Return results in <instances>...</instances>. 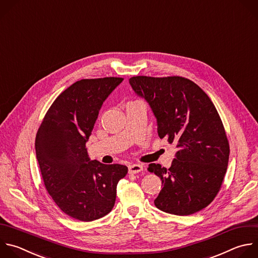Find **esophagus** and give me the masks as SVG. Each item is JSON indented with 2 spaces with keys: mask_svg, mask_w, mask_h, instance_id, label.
Listing matches in <instances>:
<instances>
[{
  "mask_svg": "<svg viewBox=\"0 0 258 258\" xmlns=\"http://www.w3.org/2000/svg\"><path fill=\"white\" fill-rule=\"evenodd\" d=\"M143 170H144V167L140 164H133V165L128 166V173H131V174H137Z\"/></svg>",
  "mask_w": 258,
  "mask_h": 258,
  "instance_id": "1",
  "label": "esophagus"
}]
</instances>
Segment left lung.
Wrapping results in <instances>:
<instances>
[{
  "label": "left lung",
  "instance_id": "left-lung-1",
  "mask_svg": "<svg viewBox=\"0 0 258 258\" xmlns=\"http://www.w3.org/2000/svg\"><path fill=\"white\" fill-rule=\"evenodd\" d=\"M134 91L149 103L160 139L178 151L169 169L150 164L162 180L155 206L177 216L208 207L226 174L230 147L221 117L210 97L192 81L178 76L130 79Z\"/></svg>",
  "mask_w": 258,
  "mask_h": 258
}]
</instances>
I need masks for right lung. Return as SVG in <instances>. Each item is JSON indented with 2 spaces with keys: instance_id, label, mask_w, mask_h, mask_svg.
<instances>
[{
  "instance_id": "add662e5",
  "label": "right lung",
  "mask_w": 258,
  "mask_h": 258,
  "mask_svg": "<svg viewBox=\"0 0 258 258\" xmlns=\"http://www.w3.org/2000/svg\"><path fill=\"white\" fill-rule=\"evenodd\" d=\"M122 80L77 81L53 101L36 134L44 186L56 206L79 221L91 222L110 213L117 183L127 173L124 165L90 160L86 149L103 102Z\"/></svg>"
}]
</instances>
